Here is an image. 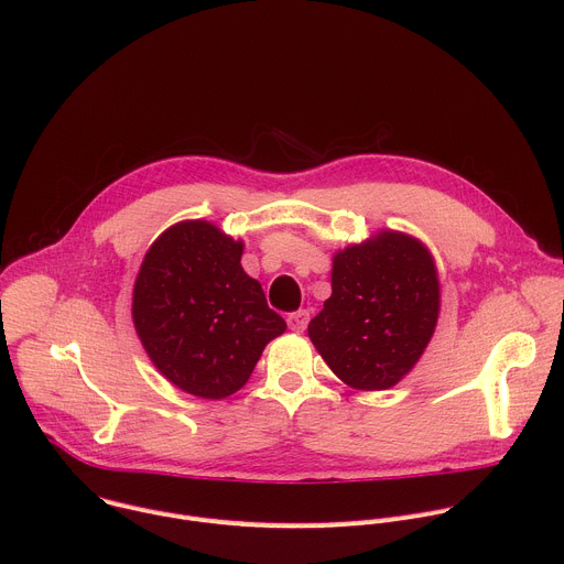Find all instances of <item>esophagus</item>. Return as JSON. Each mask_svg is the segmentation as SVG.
Masks as SVG:
<instances>
[{
	"label": "esophagus",
	"instance_id": "obj_1",
	"mask_svg": "<svg viewBox=\"0 0 564 564\" xmlns=\"http://www.w3.org/2000/svg\"><path fill=\"white\" fill-rule=\"evenodd\" d=\"M308 322H311V313L308 311H296V313L288 315V326L294 333H303L305 326H308Z\"/></svg>",
	"mask_w": 564,
	"mask_h": 564
}]
</instances>
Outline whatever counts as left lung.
<instances>
[{
    "instance_id": "1",
    "label": "left lung",
    "mask_w": 564,
    "mask_h": 564,
    "mask_svg": "<svg viewBox=\"0 0 564 564\" xmlns=\"http://www.w3.org/2000/svg\"><path fill=\"white\" fill-rule=\"evenodd\" d=\"M330 296L308 337L350 389L395 387L425 352L441 313L434 256L419 238L380 229L333 253Z\"/></svg>"
}]
</instances>
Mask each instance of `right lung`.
<instances>
[{"label":"right lung","mask_w":564,"mask_h":564,"mask_svg":"<svg viewBox=\"0 0 564 564\" xmlns=\"http://www.w3.org/2000/svg\"><path fill=\"white\" fill-rule=\"evenodd\" d=\"M242 249L209 220H182L143 256L132 288L134 330L150 362L184 393H236L288 328L242 270Z\"/></svg>","instance_id":"obj_1"}]
</instances>
